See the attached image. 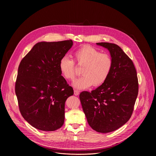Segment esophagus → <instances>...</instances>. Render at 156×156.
<instances>
[{"label": "esophagus", "instance_id": "obj_1", "mask_svg": "<svg viewBox=\"0 0 156 156\" xmlns=\"http://www.w3.org/2000/svg\"><path fill=\"white\" fill-rule=\"evenodd\" d=\"M78 94H79V92L77 90H74V95L77 96L78 95Z\"/></svg>", "mask_w": 156, "mask_h": 156}]
</instances>
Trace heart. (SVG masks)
Segmentation results:
<instances>
[{
  "instance_id": "obj_1",
  "label": "heart",
  "mask_w": 156,
  "mask_h": 156,
  "mask_svg": "<svg viewBox=\"0 0 156 156\" xmlns=\"http://www.w3.org/2000/svg\"><path fill=\"white\" fill-rule=\"evenodd\" d=\"M73 56L79 66H83L81 70L83 75L73 83L75 88L85 89L92 85L100 86L108 79L112 68V60L109 54L101 53L90 46L85 45L75 51ZM59 68L66 80H73L75 78V62L69 57H61Z\"/></svg>"
}]
</instances>
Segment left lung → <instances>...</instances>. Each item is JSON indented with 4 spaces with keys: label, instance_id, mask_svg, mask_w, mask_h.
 <instances>
[{
    "label": "left lung",
    "instance_id": "8db88e82",
    "mask_svg": "<svg viewBox=\"0 0 156 156\" xmlns=\"http://www.w3.org/2000/svg\"><path fill=\"white\" fill-rule=\"evenodd\" d=\"M112 60V68L105 82L91 92L80 94L88 123L97 132L115 131L132 116L138 92L136 69L129 57L116 44L101 42Z\"/></svg>",
    "mask_w": 156,
    "mask_h": 156
}]
</instances>
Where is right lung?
<instances>
[{
  "label": "right lung",
  "instance_id": "1",
  "mask_svg": "<svg viewBox=\"0 0 156 156\" xmlns=\"http://www.w3.org/2000/svg\"><path fill=\"white\" fill-rule=\"evenodd\" d=\"M73 45L71 40L38 42L20 64L15 85L20 111L38 129L51 132L64 124L65 102L74 92L59 62Z\"/></svg>",
  "mask_w": 156,
  "mask_h": 156
}]
</instances>
